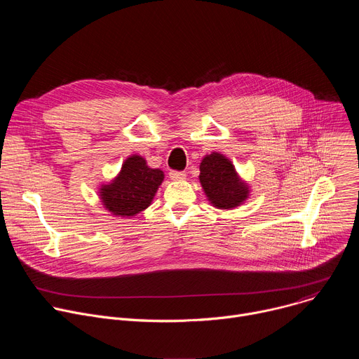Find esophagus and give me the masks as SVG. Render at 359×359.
Wrapping results in <instances>:
<instances>
[{"instance_id": "1", "label": "esophagus", "mask_w": 359, "mask_h": 359, "mask_svg": "<svg viewBox=\"0 0 359 359\" xmlns=\"http://www.w3.org/2000/svg\"><path fill=\"white\" fill-rule=\"evenodd\" d=\"M169 176H170L172 180H183V179H186V173L184 172H179V170H172L169 173Z\"/></svg>"}]
</instances>
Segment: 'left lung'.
<instances>
[{
    "mask_svg": "<svg viewBox=\"0 0 359 359\" xmlns=\"http://www.w3.org/2000/svg\"><path fill=\"white\" fill-rule=\"evenodd\" d=\"M200 183L208 198L217 209H234L247 198L248 186L233 163L220 153L213 151L200 163Z\"/></svg>",
    "mask_w": 359,
    "mask_h": 359,
    "instance_id": "obj_1",
    "label": "left lung"
}]
</instances>
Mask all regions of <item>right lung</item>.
Instances as JSON below:
<instances>
[{"instance_id": "right-lung-1", "label": "right lung", "mask_w": 359, "mask_h": 359, "mask_svg": "<svg viewBox=\"0 0 359 359\" xmlns=\"http://www.w3.org/2000/svg\"><path fill=\"white\" fill-rule=\"evenodd\" d=\"M163 179L161 169L149 168L142 156L133 155L109 184L102 186L99 196L112 215L130 217L149 208Z\"/></svg>"}]
</instances>
